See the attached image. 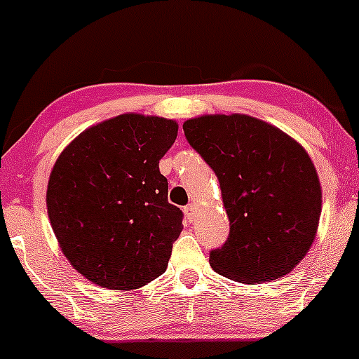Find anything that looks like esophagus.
<instances>
[{
    "label": "esophagus",
    "mask_w": 359,
    "mask_h": 359,
    "mask_svg": "<svg viewBox=\"0 0 359 359\" xmlns=\"http://www.w3.org/2000/svg\"><path fill=\"white\" fill-rule=\"evenodd\" d=\"M184 214H187L188 221H195V217H196V203H188V205L184 207Z\"/></svg>",
    "instance_id": "1"
}]
</instances>
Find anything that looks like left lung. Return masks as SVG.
Returning <instances> with one entry per match:
<instances>
[{"label": "left lung", "mask_w": 359, "mask_h": 359, "mask_svg": "<svg viewBox=\"0 0 359 359\" xmlns=\"http://www.w3.org/2000/svg\"><path fill=\"white\" fill-rule=\"evenodd\" d=\"M183 130L214 169L229 217V236L210 252V267L246 284L291 272L310 250L322 212V188L306 150L246 114H207L184 121Z\"/></svg>", "instance_id": "left-lung-1"}]
</instances>
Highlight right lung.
Masks as SVG:
<instances>
[{"label": "right lung", "instance_id": "obj_1", "mask_svg": "<svg viewBox=\"0 0 359 359\" xmlns=\"http://www.w3.org/2000/svg\"><path fill=\"white\" fill-rule=\"evenodd\" d=\"M178 123L119 114L80 133L57 157L48 215L73 269L101 287L137 289L165 272L183 212L168 202L159 161Z\"/></svg>", "mask_w": 359, "mask_h": 359}]
</instances>
